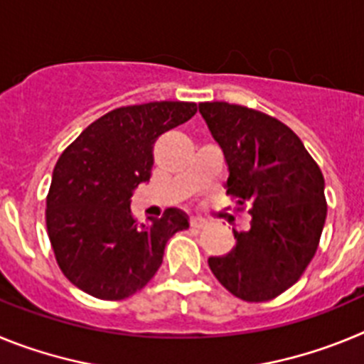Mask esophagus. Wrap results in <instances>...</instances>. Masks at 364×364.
<instances>
[{
	"mask_svg": "<svg viewBox=\"0 0 364 364\" xmlns=\"http://www.w3.org/2000/svg\"><path fill=\"white\" fill-rule=\"evenodd\" d=\"M189 224H191L193 230H202V228H205V224H208V222H205L204 218L191 217V220H189Z\"/></svg>",
	"mask_w": 364,
	"mask_h": 364,
	"instance_id": "obj_1",
	"label": "esophagus"
}]
</instances>
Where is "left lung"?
<instances>
[{"label":"left lung","mask_w":364,"mask_h":364,"mask_svg":"<svg viewBox=\"0 0 364 364\" xmlns=\"http://www.w3.org/2000/svg\"><path fill=\"white\" fill-rule=\"evenodd\" d=\"M198 111L226 159L228 195L252 215L250 230H233V250L208 264L235 297L275 299L317 252L326 220L323 173L277 118L226 102H204Z\"/></svg>","instance_id":"left-lung-1"}]
</instances>
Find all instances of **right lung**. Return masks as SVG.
I'll use <instances>...</instances> for the list:
<instances>
[{
	"mask_svg": "<svg viewBox=\"0 0 364 364\" xmlns=\"http://www.w3.org/2000/svg\"><path fill=\"white\" fill-rule=\"evenodd\" d=\"M197 112L193 102H149L92 122L58 159L47 195V233L60 269L80 290L120 301L162 264L167 240L189 228L184 211L136 224L131 197L149 182L156 138Z\"/></svg>",
	"mask_w": 364,
	"mask_h": 364,
	"instance_id": "add662e5",
	"label": "right lung"
}]
</instances>
